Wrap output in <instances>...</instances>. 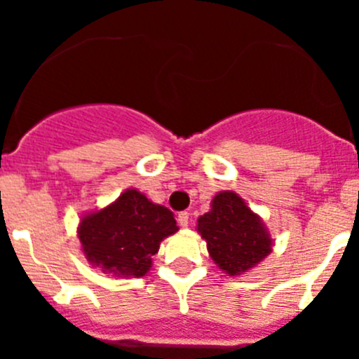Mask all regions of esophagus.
<instances>
[{"mask_svg": "<svg viewBox=\"0 0 359 359\" xmlns=\"http://www.w3.org/2000/svg\"><path fill=\"white\" fill-rule=\"evenodd\" d=\"M189 219H190L189 212H180V214H177V223H180V226L183 228L189 226Z\"/></svg>", "mask_w": 359, "mask_h": 359, "instance_id": "1", "label": "esophagus"}]
</instances>
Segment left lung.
<instances>
[{"instance_id": "left-lung-1", "label": "left lung", "mask_w": 359, "mask_h": 359, "mask_svg": "<svg viewBox=\"0 0 359 359\" xmlns=\"http://www.w3.org/2000/svg\"><path fill=\"white\" fill-rule=\"evenodd\" d=\"M198 231L215 264L230 275L253 268L271 252L261 219L233 192L215 196L212 210L198 219Z\"/></svg>"}]
</instances>
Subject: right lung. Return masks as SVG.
Wrapping results in <instances>:
<instances>
[{
  "label": "right lung",
  "mask_w": 359,
  "mask_h": 359,
  "mask_svg": "<svg viewBox=\"0 0 359 359\" xmlns=\"http://www.w3.org/2000/svg\"><path fill=\"white\" fill-rule=\"evenodd\" d=\"M174 231L169 208L138 190H126L111 207L82 217L79 239L91 264L118 277H144L163 237Z\"/></svg>",
  "instance_id": "add662e5"
}]
</instances>
